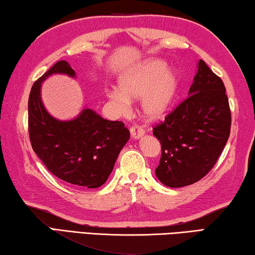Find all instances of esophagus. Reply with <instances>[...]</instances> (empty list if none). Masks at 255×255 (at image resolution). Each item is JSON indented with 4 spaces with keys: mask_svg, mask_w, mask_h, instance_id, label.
Instances as JSON below:
<instances>
[{
    "mask_svg": "<svg viewBox=\"0 0 255 255\" xmlns=\"http://www.w3.org/2000/svg\"><path fill=\"white\" fill-rule=\"evenodd\" d=\"M130 133L133 140H137L144 134V131L140 127H137V125H134V127H132L130 128Z\"/></svg>",
    "mask_w": 255,
    "mask_h": 255,
    "instance_id": "esophagus-1",
    "label": "esophagus"
}]
</instances>
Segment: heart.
Returning <instances> with one entry per match:
<instances>
[{
    "mask_svg": "<svg viewBox=\"0 0 255 255\" xmlns=\"http://www.w3.org/2000/svg\"><path fill=\"white\" fill-rule=\"evenodd\" d=\"M179 74L167 69L159 58H148L131 66L121 74L118 89L107 94L108 102L120 113L125 112L132 100L140 99L141 114L148 121L165 118L176 100Z\"/></svg>",
    "mask_w": 255,
    "mask_h": 255,
    "instance_id": "obj_1",
    "label": "heart"
}]
</instances>
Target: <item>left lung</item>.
<instances>
[{"label": "left lung", "instance_id": "1", "mask_svg": "<svg viewBox=\"0 0 255 255\" xmlns=\"http://www.w3.org/2000/svg\"><path fill=\"white\" fill-rule=\"evenodd\" d=\"M231 110L222 79L200 60L189 97L153 128L161 157L155 170L162 184L183 187L210 172L231 133Z\"/></svg>", "mask_w": 255, "mask_h": 255}]
</instances>
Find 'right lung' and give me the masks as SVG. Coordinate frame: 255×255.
I'll return each mask as SVG.
<instances>
[{
    "instance_id": "add662e5",
    "label": "right lung",
    "mask_w": 255,
    "mask_h": 255,
    "mask_svg": "<svg viewBox=\"0 0 255 255\" xmlns=\"http://www.w3.org/2000/svg\"><path fill=\"white\" fill-rule=\"evenodd\" d=\"M53 74L76 78L66 61H58L30 90L28 100L29 136L33 151L53 175L85 189H96L107 181L130 132L119 121L104 120L83 107L77 118L62 121L46 110L41 83Z\"/></svg>"
}]
</instances>
